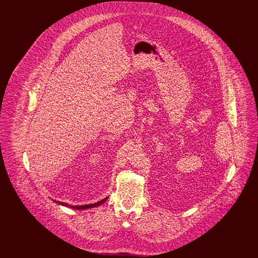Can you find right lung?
<instances>
[{
    "label": "right lung",
    "instance_id": "1",
    "mask_svg": "<svg viewBox=\"0 0 258 258\" xmlns=\"http://www.w3.org/2000/svg\"><path fill=\"white\" fill-rule=\"evenodd\" d=\"M107 199V197L106 198H104V199H102L101 201H99L98 203H94V204H89V205H82V206H70L68 203H63V202H58V201H56V200H54L56 203H59V204H61V205H63V206H67V207H71V208L76 209V210H85V209L89 208H93V207H97L98 205H100V204H102L103 202H105V200Z\"/></svg>",
    "mask_w": 258,
    "mask_h": 258
}]
</instances>
